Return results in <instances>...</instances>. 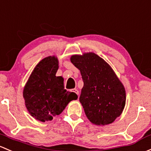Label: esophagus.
Masks as SVG:
<instances>
[{"instance_id": "34e87169", "label": "esophagus", "mask_w": 151, "mask_h": 151, "mask_svg": "<svg viewBox=\"0 0 151 151\" xmlns=\"http://www.w3.org/2000/svg\"><path fill=\"white\" fill-rule=\"evenodd\" d=\"M73 92H74V93H76L77 96H79V91L77 90V89H74V90H73Z\"/></svg>"}]
</instances>
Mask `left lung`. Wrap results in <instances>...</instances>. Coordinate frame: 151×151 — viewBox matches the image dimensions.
Segmentation results:
<instances>
[{
  "instance_id": "left-lung-1",
  "label": "left lung",
  "mask_w": 151,
  "mask_h": 151,
  "mask_svg": "<svg viewBox=\"0 0 151 151\" xmlns=\"http://www.w3.org/2000/svg\"><path fill=\"white\" fill-rule=\"evenodd\" d=\"M71 61L80 70L84 86L80 101L88 119L96 125L112 123L126 102L125 89L113 69L94 53L72 55Z\"/></svg>"
}]
</instances>
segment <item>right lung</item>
<instances>
[{
	"label": "right lung",
	"mask_w": 151,
	"mask_h": 151,
	"mask_svg": "<svg viewBox=\"0 0 151 151\" xmlns=\"http://www.w3.org/2000/svg\"><path fill=\"white\" fill-rule=\"evenodd\" d=\"M58 61L55 56L43 58L35 66L25 85L23 96L29 114L40 122L59 115L77 95L67 92L63 79L56 77Z\"/></svg>",
	"instance_id": "obj_1"
}]
</instances>
